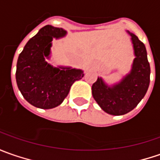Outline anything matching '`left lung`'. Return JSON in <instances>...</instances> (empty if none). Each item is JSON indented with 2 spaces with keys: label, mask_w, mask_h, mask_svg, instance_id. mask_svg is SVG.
Returning a JSON list of instances; mask_svg holds the SVG:
<instances>
[{
  "label": "left lung",
  "mask_w": 160,
  "mask_h": 160,
  "mask_svg": "<svg viewBox=\"0 0 160 160\" xmlns=\"http://www.w3.org/2000/svg\"><path fill=\"white\" fill-rule=\"evenodd\" d=\"M131 36L135 59L130 72L117 83L108 85L98 77L92 85V95L102 111L111 115H124L135 109L144 97L150 85L151 68L145 46L137 36Z\"/></svg>",
  "instance_id": "left-lung-1"
}]
</instances>
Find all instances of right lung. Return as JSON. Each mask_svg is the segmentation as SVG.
Masks as SVG:
<instances>
[{
    "mask_svg": "<svg viewBox=\"0 0 160 160\" xmlns=\"http://www.w3.org/2000/svg\"><path fill=\"white\" fill-rule=\"evenodd\" d=\"M66 34L63 28L48 25L28 41L20 53L17 63V84L24 98L35 107L52 109L60 105L72 85L84 76L82 70L55 67L47 62L50 59L53 39H61Z\"/></svg>",
    "mask_w": 160,
    "mask_h": 160,
    "instance_id": "right-lung-1",
    "label": "right lung"
}]
</instances>
